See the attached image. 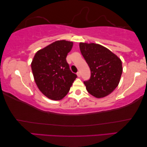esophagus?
<instances>
[{
  "mask_svg": "<svg viewBox=\"0 0 147 147\" xmlns=\"http://www.w3.org/2000/svg\"><path fill=\"white\" fill-rule=\"evenodd\" d=\"M77 75H78V77H81V73H80V71H78V73H77Z\"/></svg>",
  "mask_w": 147,
  "mask_h": 147,
  "instance_id": "obj_1",
  "label": "esophagus"
}]
</instances>
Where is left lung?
<instances>
[{
    "instance_id": "1",
    "label": "left lung",
    "mask_w": 147,
    "mask_h": 147,
    "mask_svg": "<svg viewBox=\"0 0 147 147\" xmlns=\"http://www.w3.org/2000/svg\"><path fill=\"white\" fill-rule=\"evenodd\" d=\"M79 48L90 69L89 80L84 81L88 93L98 98L110 94L120 82L122 73L121 60L100 44L81 42Z\"/></svg>"
}]
</instances>
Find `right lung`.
I'll return each instance as SVG.
<instances>
[{
	"instance_id": "add662e5",
	"label": "right lung",
	"mask_w": 147,
	"mask_h": 147,
	"mask_svg": "<svg viewBox=\"0 0 147 147\" xmlns=\"http://www.w3.org/2000/svg\"><path fill=\"white\" fill-rule=\"evenodd\" d=\"M72 46V42L58 40L39 50L34 57L31 68L35 83L49 99L62 100L77 78L66 59Z\"/></svg>"
}]
</instances>
